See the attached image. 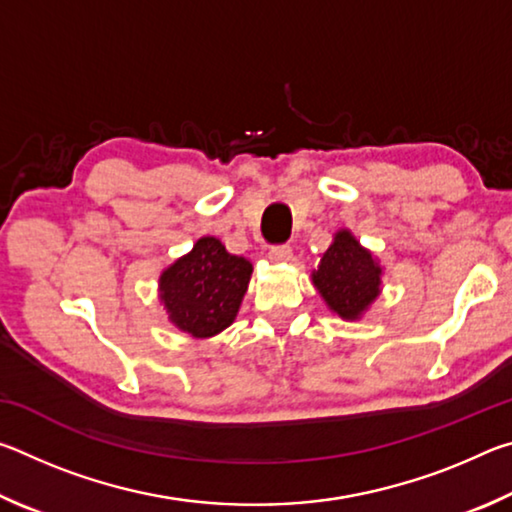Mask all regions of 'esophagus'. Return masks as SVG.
Instances as JSON below:
<instances>
[{"label": "esophagus", "instance_id": "esophagus-1", "mask_svg": "<svg viewBox=\"0 0 512 512\" xmlns=\"http://www.w3.org/2000/svg\"><path fill=\"white\" fill-rule=\"evenodd\" d=\"M291 246L289 244H277V246H271V250H268V257L273 259V262H289L291 259Z\"/></svg>", "mask_w": 512, "mask_h": 512}]
</instances>
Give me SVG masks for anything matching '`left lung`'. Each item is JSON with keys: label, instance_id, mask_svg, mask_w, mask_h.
I'll list each match as a JSON object with an SVG mask.
<instances>
[{"label": "left lung", "instance_id": "1", "mask_svg": "<svg viewBox=\"0 0 512 512\" xmlns=\"http://www.w3.org/2000/svg\"><path fill=\"white\" fill-rule=\"evenodd\" d=\"M379 275L381 268L368 250H363L348 230H341L323 255L314 284L329 309L341 318H359L377 298Z\"/></svg>", "mask_w": 512, "mask_h": 512}]
</instances>
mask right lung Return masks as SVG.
<instances>
[{
  "label": "right lung",
  "instance_id": "add662e5",
  "mask_svg": "<svg viewBox=\"0 0 512 512\" xmlns=\"http://www.w3.org/2000/svg\"><path fill=\"white\" fill-rule=\"evenodd\" d=\"M253 264L230 255L219 239L203 237L160 277L162 302L171 323L183 332L207 339L235 320L248 289Z\"/></svg>",
  "mask_w": 512,
  "mask_h": 512
}]
</instances>
